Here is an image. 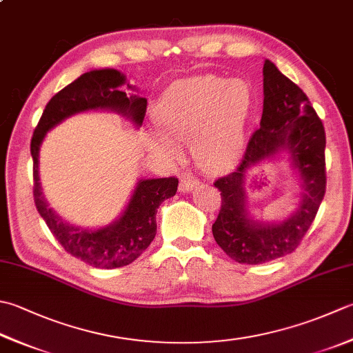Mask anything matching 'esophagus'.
Returning <instances> with one entry per match:
<instances>
[{
    "label": "esophagus",
    "mask_w": 353,
    "mask_h": 353,
    "mask_svg": "<svg viewBox=\"0 0 353 353\" xmlns=\"http://www.w3.org/2000/svg\"><path fill=\"white\" fill-rule=\"evenodd\" d=\"M200 182L197 181L196 177H191V176H185L182 177L181 183H179V191L181 192H190L194 186H197Z\"/></svg>",
    "instance_id": "esophagus-1"
}]
</instances>
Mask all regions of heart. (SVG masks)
I'll return each instance as SVG.
<instances>
[{
  "instance_id": "heart-1",
  "label": "heart",
  "mask_w": 353,
  "mask_h": 353,
  "mask_svg": "<svg viewBox=\"0 0 353 353\" xmlns=\"http://www.w3.org/2000/svg\"><path fill=\"white\" fill-rule=\"evenodd\" d=\"M254 107L252 87L245 79L206 74L171 85L154 108L159 134L150 137L156 153L172 159L174 142H191L192 154L208 171L230 168L245 143V128Z\"/></svg>"
}]
</instances>
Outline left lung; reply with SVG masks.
Segmentation results:
<instances>
[{
  "label": "left lung",
  "mask_w": 353,
  "mask_h": 353,
  "mask_svg": "<svg viewBox=\"0 0 353 353\" xmlns=\"http://www.w3.org/2000/svg\"><path fill=\"white\" fill-rule=\"evenodd\" d=\"M263 94L260 128L252 133L240 165L214 182L222 206L212 225V236L228 257L245 265L266 263L294 252L326 192V133L307 96L269 59L263 65ZM281 150L290 153L293 168L299 172L302 200L283 223H259L247 212L245 171Z\"/></svg>",
  "instance_id": "left-lung-1"
}]
</instances>
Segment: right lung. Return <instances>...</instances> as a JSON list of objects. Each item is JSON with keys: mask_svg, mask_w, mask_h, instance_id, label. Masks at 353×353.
Wrapping results in <instances>:
<instances>
[{"mask_svg": "<svg viewBox=\"0 0 353 353\" xmlns=\"http://www.w3.org/2000/svg\"><path fill=\"white\" fill-rule=\"evenodd\" d=\"M123 84L125 76L114 68L81 74L48 101L30 142L33 199L39 216L68 254L99 269L127 266L147 250L156 236L159 205L176 194L179 179H142L137 182L125 211L116 222L99 230H85L65 222L48 206L39 182L38 157L39 147L48 130L67 117L87 110H113L131 119L136 127H141L147 113V99L122 92ZM127 87L133 90L128 84Z\"/></svg>", "mask_w": 353, "mask_h": 353, "instance_id": "add662e5", "label": "right lung"}]
</instances>
